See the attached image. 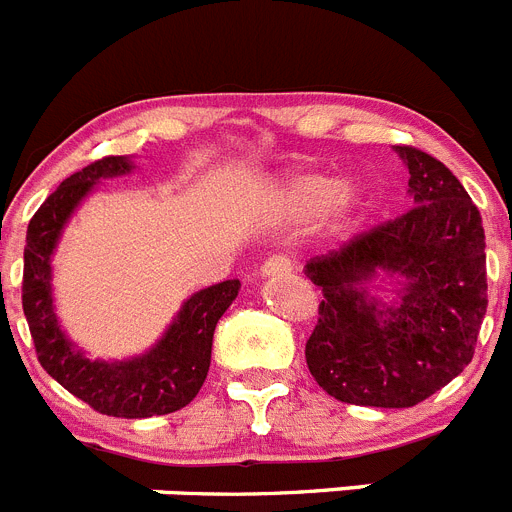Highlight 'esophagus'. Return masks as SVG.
Segmentation results:
<instances>
[{"label":"esophagus","instance_id":"1","mask_svg":"<svg viewBox=\"0 0 512 512\" xmlns=\"http://www.w3.org/2000/svg\"><path fill=\"white\" fill-rule=\"evenodd\" d=\"M297 269V264L289 256H271V259L264 261V266H261V274L264 277H287V274H292V271Z\"/></svg>","mask_w":512,"mask_h":512}]
</instances>
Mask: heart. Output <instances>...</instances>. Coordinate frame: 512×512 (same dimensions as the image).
<instances>
[{"label": "heart", "mask_w": 512, "mask_h": 512, "mask_svg": "<svg viewBox=\"0 0 512 512\" xmlns=\"http://www.w3.org/2000/svg\"><path fill=\"white\" fill-rule=\"evenodd\" d=\"M279 202L292 215H315L325 210L330 223L343 228L354 223L364 207V189L356 182H336L330 171L300 169L284 176L279 187Z\"/></svg>", "instance_id": "heart-1"}]
</instances>
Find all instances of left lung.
Returning a JSON list of instances; mask_svg holds the SVG:
<instances>
[{
    "instance_id": "1",
    "label": "left lung",
    "mask_w": 512,
    "mask_h": 512,
    "mask_svg": "<svg viewBox=\"0 0 512 512\" xmlns=\"http://www.w3.org/2000/svg\"><path fill=\"white\" fill-rule=\"evenodd\" d=\"M410 171V210L338 251L307 261L323 289L305 359L336 400L413 408L472 361L487 312L485 230L477 205L438 158L397 146ZM379 273L401 279L398 302L365 292Z\"/></svg>"
}]
</instances>
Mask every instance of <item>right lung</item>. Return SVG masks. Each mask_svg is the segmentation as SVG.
<instances>
[{"label":"right lung","instance_id":"1","mask_svg":"<svg viewBox=\"0 0 512 512\" xmlns=\"http://www.w3.org/2000/svg\"><path fill=\"white\" fill-rule=\"evenodd\" d=\"M133 171L128 156H107L71 174L40 205L25 243L22 310L35 343L40 366L61 387L112 418H151L182 410L197 397L210 369L212 336L217 320L238 297L241 282L212 284L194 292L176 312L161 341L143 356L125 361L89 359L66 338L56 318L51 292V256L81 200L99 184Z\"/></svg>","mask_w":512,"mask_h":512}]
</instances>
